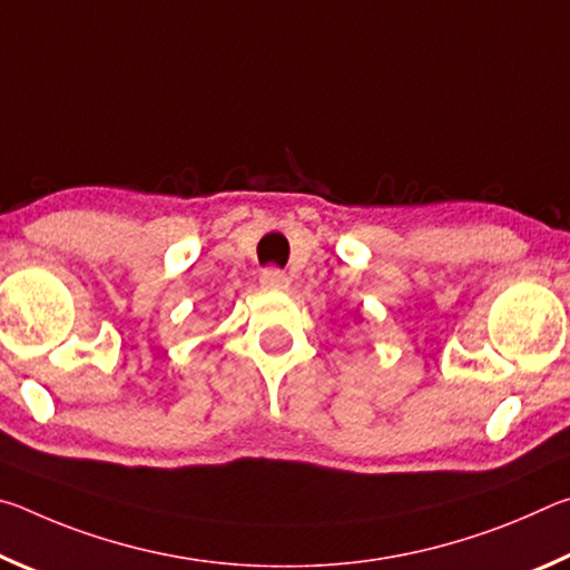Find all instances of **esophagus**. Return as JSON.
I'll return each instance as SVG.
<instances>
[{
    "mask_svg": "<svg viewBox=\"0 0 570 570\" xmlns=\"http://www.w3.org/2000/svg\"><path fill=\"white\" fill-rule=\"evenodd\" d=\"M262 286L268 292H284V288H288V276L282 268H266L262 274Z\"/></svg>",
    "mask_w": 570,
    "mask_h": 570,
    "instance_id": "esophagus-1",
    "label": "esophagus"
}]
</instances>
